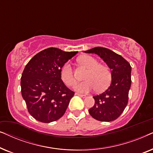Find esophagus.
<instances>
[{
  "instance_id": "obj_1",
  "label": "esophagus",
  "mask_w": 153,
  "mask_h": 153,
  "mask_svg": "<svg viewBox=\"0 0 153 153\" xmlns=\"http://www.w3.org/2000/svg\"><path fill=\"white\" fill-rule=\"evenodd\" d=\"M75 95H79V96H80V97H86V95H82V94H79V93H75Z\"/></svg>"
}]
</instances>
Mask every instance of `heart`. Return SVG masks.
<instances>
[{"label":"heart","instance_id":"1","mask_svg":"<svg viewBox=\"0 0 153 153\" xmlns=\"http://www.w3.org/2000/svg\"><path fill=\"white\" fill-rule=\"evenodd\" d=\"M77 61L81 65L88 69L84 79L75 85L74 89L79 93H88L96 89V91L102 92L109 86L112 79V74L107 66L99 64L97 60L90 56H81ZM60 78L68 86H73L76 83L73 70L71 65L66 62L60 70Z\"/></svg>","mask_w":153,"mask_h":153}]
</instances>
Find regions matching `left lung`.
I'll use <instances>...</instances> for the list:
<instances>
[{"label": "left lung", "mask_w": 153, "mask_h": 153, "mask_svg": "<svg viewBox=\"0 0 153 153\" xmlns=\"http://www.w3.org/2000/svg\"><path fill=\"white\" fill-rule=\"evenodd\" d=\"M102 58L111 69L112 80L110 86L104 93L94 96L95 104L88 110L93 118L103 122L115 120L120 116L128 102L131 87L130 64L111 50L97 47L85 51Z\"/></svg>", "instance_id": "left-lung-1"}]
</instances>
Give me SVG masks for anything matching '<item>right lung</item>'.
Returning <instances> with one entry per match:
<instances>
[{
  "label": "right lung",
  "mask_w": 153,
  "mask_h": 153,
  "mask_svg": "<svg viewBox=\"0 0 153 153\" xmlns=\"http://www.w3.org/2000/svg\"><path fill=\"white\" fill-rule=\"evenodd\" d=\"M77 53L48 48L33 56L25 67L21 78L22 95L35 120L49 123L65 113L74 93L64 84L60 70Z\"/></svg>",
  "instance_id": "obj_1"
}]
</instances>
